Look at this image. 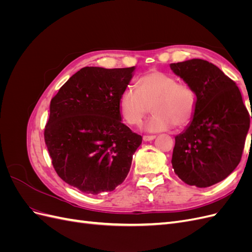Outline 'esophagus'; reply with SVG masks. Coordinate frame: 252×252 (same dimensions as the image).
I'll use <instances>...</instances> for the list:
<instances>
[{
    "instance_id": "34e87169",
    "label": "esophagus",
    "mask_w": 252,
    "mask_h": 252,
    "mask_svg": "<svg viewBox=\"0 0 252 252\" xmlns=\"http://www.w3.org/2000/svg\"><path fill=\"white\" fill-rule=\"evenodd\" d=\"M156 138H157V135H144V136H143V140H144L145 142H147V141L155 140Z\"/></svg>"
}]
</instances>
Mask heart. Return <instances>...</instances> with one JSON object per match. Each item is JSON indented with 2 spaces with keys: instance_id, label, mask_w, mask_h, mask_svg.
I'll return each instance as SVG.
<instances>
[{
  "instance_id": "heart-1",
  "label": "heart",
  "mask_w": 252,
  "mask_h": 252,
  "mask_svg": "<svg viewBox=\"0 0 252 252\" xmlns=\"http://www.w3.org/2000/svg\"><path fill=\"white\" fill-rule=\"evenodd\" d=\"M138 89L126 87L119 97L122 118L130 126H139L152 104V117L146 128L163 131L185 127L192 121L196 110V94L187 83L177 82L172 74L150 70L136 81Z\"/></svg>"
}]
</instances>
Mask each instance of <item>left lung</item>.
Instances as JSON below:
<instances>
[{
	"mask_svg": "<svg viewBox=\"0 0 252 252\" xmlns=\"http://www.w3.org/2000/svg\"><path fill=\"white\" fill-rule=\"evenodd\" d=\"M170 68L196 94L191 123L175 136L172 167L186 184L209 187L226 179L239 165L250 113L235 82L216 65L193 59L172 63Z\"/></svg>",
	"mask_w": 252,
	"mask_h": 252,
	"instance_id": "1",
	"label": "left lung"
}]
</instances>
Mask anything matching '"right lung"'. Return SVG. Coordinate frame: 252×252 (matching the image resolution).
Returning <instances> with one entry per match:
<instances>
[{
    "instance_id": "right-lung-1",
    "label": "right lung",
    "mask_w": 252,
    "mask_h": 252,
    "mask_svg": "<svg viewBox=\"0 0 252 252\" xmlns=\"http://www.w3.org/2000/svg\"><path fill=\"white\" fill-rule=\"evenodd\" d=\"M134 67H84L51 98L44 139L59 177L80 191H112L130 170L142 136L122 123L119 97Z\"/></svg>"
}]
</instances>
